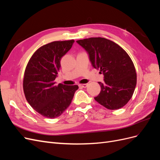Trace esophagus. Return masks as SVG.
I'll list each match as a JSON object with an SVG mask.
<instances>
[{"label": "esophagus", "mask_w": 160, "mask_h": 160, "mask_svg": "<svg viewBox=\"0 0 160 160\" xmlns=\"http://www.w3.org/2000/svg\"><path fill=\"white\" fill-rule=\"evenodd\" d=\"M88 84L85 83V84H81V85H79V87H81V88H86L87 87H88Z\"/></svg>", "instance_id": "34e87169"}]
</instances>
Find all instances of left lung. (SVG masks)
Instances as JSON below:
<instances>
[{
	"instance_id": "1",
	"label": "left lung",
	"mask_w": 160,
	"mask_h": 160,
	"mask_svg": "<svg viewBox=\"0 0 160 160\" xmlns=\"http://www.w3.org/2000/svg\"><path fill=\"white\" fill-rule=\"evenodd\" d=\"M89 55L91 65L103 75L98 82L100 93L95 100L111 110L126 105L132 98L137 83V75L128 53L115 42L102 37L77 41Z\"/></svg>"
}]
</instances>
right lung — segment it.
I'll return each instance as SVG.
<instances>
[{"label": "right lung", "instance_id": "1", "mask_svg": "<svg viewBox=\"0 0 160 160\" xmlns=\"http://www.w3.org/2000/svg\"><path fill=\"white\" fill-rule=\"evenodd\" d=\"M75 41H54L36 51L28 61L23 79L27 101L37 112L47 118L60 116L70 105L77 85H65L55 82L61 60Z\"/></svg>", "mask_w": 160, "mask_h": 160}]
</instances>
